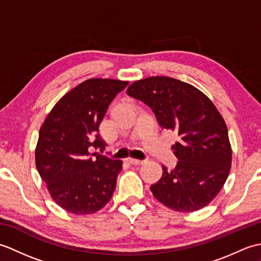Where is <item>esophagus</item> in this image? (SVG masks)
<instances>
[{
    "instance_id": "esophagus-1",
    "label": "esophagus",
    "mask_w": 261,
    "mask_h": 261,
    "mask_svg": "<svg viewBox=\"0 0 261 261\" xmlns=\"http://www.w3.org/2000/svg\"><path fill=\"white\" fill-rule=\"evenodd\" d=\"M126 162L129 163L130 165H135V166H138V165H142L143 163V160H139V159H134V158H127L126 159Z\"/></svg>"
}]
</instances>
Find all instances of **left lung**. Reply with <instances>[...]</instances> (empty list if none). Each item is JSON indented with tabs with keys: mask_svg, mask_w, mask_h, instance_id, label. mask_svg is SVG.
I'll return each instance as SVG.
<instances>
[{
	"mask_svg": "<svg viewBox=\"0 0 261 261\" xmlns=\"http://www.w3.org/2000/svg\"><path fill=\"white\" fill-rule=\"evenodd\" d=\"M126 94L152 110L163 129L174 131L175 169L163 166V176L150 191L171 210L194 212L218 195L228 178L232 149L228 127L212 101L185 82L166 76L137 81Z\"/></svg>",
	"mask_w": 261,
	"mask_h": 261,
	"instance_id": "1",
	"label": "left lung"
}]
</instances>
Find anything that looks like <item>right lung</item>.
I'll return each mask as SVG.
<instances>
[{"instance_id": "obj_1", "label": "right lung", "mask_w": 261, "mask_h": 261, "mask_svg": "<svg viewBox=\"0 0 261 261\" xmlns=\"http://www.w3.org/2000/svg\"><path fill=\"white\" fill-rule=\"evenodd\" d=\"M129 82L91 79L59 99L43 122L36 147V167L60 207L76 215L97 212L113 195L121 160L103 151L98 127L109 105Z\"/></svg>"}]
</instances>
